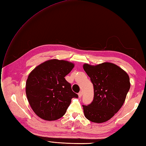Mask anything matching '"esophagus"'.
<instances>
[{"label": "esophagus", "mask_w": 146, "mask_h": 146, "mask_svg": "<svg viewBox=\"0 0 146 146\" xmlns=\"http://www.w3.org/2000/svg\"><path fill=\"white\" fill-rule=\"evenodd\" d=\"M78 95H79V98H81L82 96V91L79 92V94H78Z\"/></svg>", "instance_id": "obj_1"}]
</instances>
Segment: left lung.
<instances>
[{
    "instance_id": "1",
    "label": "left lung",
    "mask_w": 146,
    "mask_h": 146,
    "mask_svg": "<svg viewBox=\"0 0 146 146\" xmlns=\"http://www.w3.org/2000/svg\"><path fill=\"white\" fill-rule=\"evenodd\" d=\"M83 68L94 86V99L82 105L85 117L93 122L108 121L124 104L130 89L128 74L115 64L104 62L97 66L85 64Z\"/></svg>"
}]
</instances>
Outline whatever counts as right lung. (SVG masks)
Wrapping results in <instances>:
<instances>
[{
	"instance_id": "obj_1",
	"label": "right lung",
	"mask_w": 146,
	"mask_h": 146,
	"mask_svg": "<svg viewBox=\"0 0 146 146\" xmlns=\"http://www.w3.org/2000/svg\"><path fill=\"white\" fill-rule=\"evenodd\" d=\"M74 66L68 61L52 59L40 64L29 74L25 92L29 104L38 117L46 121L62 117L71 99L78 98L65 79Z\"/></svg>"
}]
</instances>
